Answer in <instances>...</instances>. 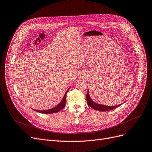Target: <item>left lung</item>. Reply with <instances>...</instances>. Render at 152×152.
<instances>
[{
	"label": "left lung",
	"mask_w": 152,
	"mask_h": 152,
	"mask_svg": "<svg viewBox=\"0 0 152 152\" xmlns=\"http://www.w3.org/2000/svg\"><path fill=\"white\" fill-rule=\"evenodd\" d=\"M86 100H87V104H88V105L90 107H91L92 108H93L95 110H99V111H107L113 110V109L117 108L118 107L120 106L121 105H122L123 103H121V104L117 105H115V106H108V105H104L100 104V103H95V102H94L91 99V98L90 97L89 89H88V91H87V95H86Z\"/></svg>",
	"instance_id": "obj_1"
}]
</instances>
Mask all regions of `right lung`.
I'll return each mask as SVG.
<instances>
[{"label": "right lung", "instance_id": "obj_1", "mask_svg": "<svg viewBox=\"0 0 152 152\" xmlns=\"http://www.w3.org/2000/svg\"><path fill=\"white\" fill-rule=\"evenodd\" d=\"M69 88H70V87L67 89V91L65 92V95H64V96H63L61 101L58 103V104L57 106H55L53 108H52L50 109L46 110H34V109H33V110L36 111H37V112L41 113H44V114H50V113H55L58 112L59 111L62 110L65 106L66 99V94L68 92Z\"/></svg>", "mask_w": 152, "mask_h": 152}]
</instances>
